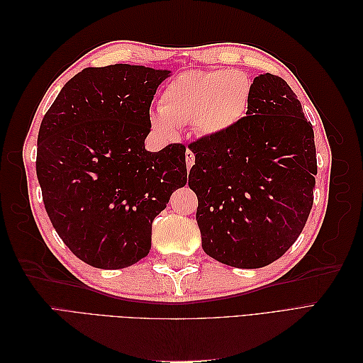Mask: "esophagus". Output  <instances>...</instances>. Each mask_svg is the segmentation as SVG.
I'll list each match as a JSON object with an SVG mask.
<instances>
[{
    "instance_id": "34e87169",
    "label": "esophagus",
    "mask_w": 363,
    "mask_h": 363,
    "mask_svg": "<svg viewBox=\"0 0 363 363\" xmlns=\"http://www.w3.org/2000/svg\"><path fill=\"white\" fill-rule=\"evenodd\" d=\"M194 163H195V156H194V152H192L191 150H188V151H186V168L191 169Z\"/></svg>"
}]
</instances>
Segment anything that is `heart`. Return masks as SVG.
<instances>
[{
  "label": "heart",
  "instance_id": "b5f03b06",
  "mask_svg": "<svg viewBox=\"0 0 363 363\" xmlns=\"http://www.w3.org/2000/svg\"><path fill=\"white\" fill-rule=\"evenodd\" d=\"M251 82L240 71H188L164 87L152 128L172 135L175 125L194 123L203 135L216 136L236 127L247 113Z\"/></svg>",
  "mask_w": 363,
  "mask_h": 363
}]
</instances>
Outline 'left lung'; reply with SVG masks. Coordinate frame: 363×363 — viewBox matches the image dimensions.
<instances>
[{"label": "left lung", "instance_id": "1", "mask_svg": "<svg viewBox=\"0 0 363 363\" xmlns=\"http://www.w3.org/2000/svg\"><path fill=\"white\" fill-rule=\"evenodd\" d=\"M188 148L195 155L189 188L206 255L235 268H262L300 236L313 204V128L281 77L251 83L247 116Z\"/></svg>", "mask_w": 363, "mask_h": 363}]
</instances>
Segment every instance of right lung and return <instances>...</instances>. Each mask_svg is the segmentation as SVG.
Returning <instances> with one entry per match:
<instances>
[{
    "label": "right lung",
    "mask_w": 363,
    "mask_h": 363,
    "mask_svg": "<svg viewBox=\"0 0 363 363\" xmlns=\"http://www.w3.org/2000/svg\"><path fill=\"white\" fill-rule=\"evenodd\" d=\"M169 71L136 65L86 68L42 119L36 174L52 227L74 255L101 269L135 265L151 225L188 182L186 147L145 150L150 106Z\"/></svg>",
    "instance_id": "obj_1"
}]
</instances>
